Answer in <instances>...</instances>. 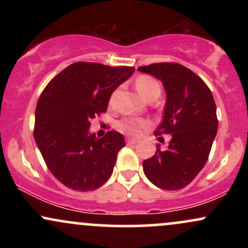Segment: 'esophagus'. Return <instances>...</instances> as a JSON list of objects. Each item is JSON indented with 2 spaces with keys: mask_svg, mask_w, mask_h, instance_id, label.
I'll return each mask as SVG.
<instances>
[{
  "mask_svg": "<svg viewBox=\"0 0 248 248\" xmlns=\"http://www.w3.org/2000/svg\"><path fill=\"white\" fill-rule=\"evenodd\" d=\"M126 142H127L128 144H135V143H138V140H135V139L127 138V139H126Z\"/></svg>",
  "mask_w": 248,
  "mask_h": 248,
  "instance_id": "obj_1",
  "label": "esophagus"
}]
</instances>
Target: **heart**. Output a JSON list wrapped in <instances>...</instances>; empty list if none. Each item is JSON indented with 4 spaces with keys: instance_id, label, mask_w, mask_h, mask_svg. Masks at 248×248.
Segmentation results:
<instances>
[{
    "instance_id": "1",
    "label": "heart",
    "mask_w": 248,
    "mask_h": 248,
    "mask_svg": "<svg viewBox=\"0 0 248 248\" xmlns=\"http://www.w3.org/2000/svg\"><path fill=\"white\" fill-rule=\"evenodd\" d=\"M135 87L138 90V92L140 93L142 98H144L146 100L152 98H158L161 93V85L160 82L156 80L155 78L149 76H140L135 80ZM116 100V92L113 93L109 98V106L113 107L115 105ZM147 126V122L144 120L138 118H132V116H128V118L122 119L119 122V128L124 133L129 134V135H139L141 133V130Z\"/></svg>"
}]
</instances>
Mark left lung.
<instances>
[{
  "label": "left lung",
  "mask_w": 248,
  "mask_h": 248,
  "mask_svg": "<svg viewBox=\"0 0 248 248\" xmlns=\"http://www.w3.org/2000/svg\"><path fill=\"white\" fill-rule=\"evenodd\" d=\"M160 79L167 92L163 120L155 135L170 134L166 150L143 161L147 178L163 190H179L205 166L218 130L215 99L201 77L177 62H156L138 69Z\"/></svg>",
  "instance_id": "left-lung-1"
}]
</instances>
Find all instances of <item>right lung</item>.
<instances>
[{"label": "right lung", "mask_w": 248, "mask_h": 248, "mask_svg": "<svg viewBox=\"0 0 248 248\" xmlns=\"http://www.w3.org/2000/svg\"><path fill=\"white\" fill-rule=\"evenodd\" d=\"M135 69L77 62L51 80L35 112V141L55 177L76 191H92L108 181L124 135L109 130L101 139L90 134L95 116L107 110L113 91Z\"/></svg>", "instance_id": "1"}]
</instances>
